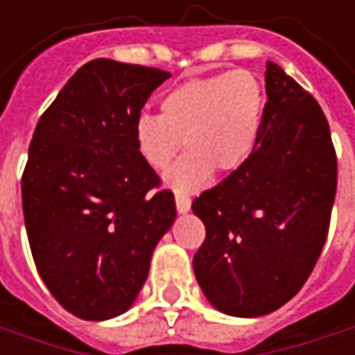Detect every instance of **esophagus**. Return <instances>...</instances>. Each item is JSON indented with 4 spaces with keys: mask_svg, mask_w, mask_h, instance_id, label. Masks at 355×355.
<instances>
[{
    "mask_svg": "<svg viewBox=\"0 0 355 355\" xmlns=\"http://www.w3.org/2000/svg\"><path fill=\"white\" fill-rule=\"evenodd\" d=\"M175 201H177L178 214H187V211L191 209V199H189V197H184V195H177V197H175Z\"/></svg>",
    "mask_w": 355,
    "mask_h": 355,
    "instance_id": "34e87169",
    "label": "esophagus"
}]
</instances>
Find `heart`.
Listing matches in <instances>:
<instances>
[{
  "label": "heart",
  "mask_w": 355,
  "mask_h": 355,
  "mask_svg": "<svg viewBox=\"0 0 355 355\" xmlns=\"http://www.w3.org/2000/svg\"><path fill=\"white\" fill-rule=\"evenodd\" d=\"M265 107V92L247 69L178 84L160 103L158 114H139L133 141L139 158L160 171L184 144L187 154L164 173L177 193L203 189L214 173L230 175L252 154Z\"/></svg>",
  "instance_id": "b5f03b06"
}]
</instances>
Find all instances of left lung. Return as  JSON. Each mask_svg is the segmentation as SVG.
<instances>
[{"mask_svg": "<svg viewBox=\"0 0 355 355\" xmlns=\"http://www.w3.org/2000/svg\"><path fill=\"white\" fill-rule=\"evenodd\" d=\"M267 103L248 160L193 201L205 241L193 257L205 298L230 317L292 300L319 261L337 191V158L319 103L267 61Z\"/></svg>", "mask_w": 355, "mask_h": 355, "instance_id": "left-lung-1", "label": "left lung"}]
</instances>
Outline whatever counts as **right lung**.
<instances>
[{"mask_svg":"<svg viewBox=\"0 0 355 355\" xmlns=\"http://www.w3.org/2000/svg\"><path fill=\"white\" fill-rule=\"evenodd\" d=\"M171 73L94 59L42 112L22 175L36 269L71 315L107 320L135 302L152 252L171 230L175 195L133 141L150 94Z\"/></svg>","mask_w":355,"mask_h":355,"instance_id":"add662e5","label":"right lung"}]
</instances>
